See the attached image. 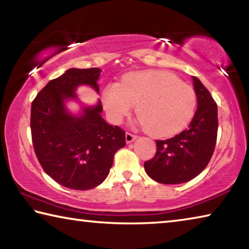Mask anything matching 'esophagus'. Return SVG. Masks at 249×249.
<instances>
[{"label": "esophagus", "instance_id": "1", "mask_svg": "<svg viewBox=\"0 0 249 249\" xmlns=\"http://www.w3.org/2000/svg\"><path fill=\"white\" fill-rule=\"evenodd\" d=\"M136 136H135V135H133V134H130V133H126L125 134V140H126V142H127V144H130V142H133L135 140H136Z\"/></svg>", "mask_w": 249, "mask_h": 249}]
</instances>
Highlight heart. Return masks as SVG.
I'll use <instances>...</instances> for the list:
<instances>
[{
	"label": "heart",
	"mask_w": 249,
	"mask_h": 249,
	"mask_svg": "<svg viewBox=\"0 0 249 249\" xmlns=\"http://www.w3.org/2000/svg\"><path fill=\"white\" fill-rule=\"evenodd\" d=\"M108 120L120 124L136 105L138 122L155 137H169L190 123L196 112L193 88L163 70L140 71L124 75L121 83H109L102 91Z\"/></svg>",
	"instance_id": "heart-1"
}]
</instances>
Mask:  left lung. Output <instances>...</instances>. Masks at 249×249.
Returning <instances> with one entry per match:
<instances>
[{
    "instance_id": "left-lung-1",
    "label": "left lung",
    "mask_w": 249,
    "mask_h": 249,
    "mask_svg": "<svg viewBox=\"0 0 249 249\" xmlns=\"http://www.w3.org/2000/svg\"><path fill=\"white\" fill-rule=\"evenodd\" d=\"M197 107L188 129L166 141H157L155 157L144 163L146 174L159 183H183L201 174L215 148L217 107L209 90L192 77Z\"/></svg>"
}]
</instances>
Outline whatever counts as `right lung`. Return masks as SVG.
Listing matches in <instances>:
<instances>
[{
    "label": "right lung",
    "mask_w": 249,
    "mask_h": 249,
    "mask_svg": "<svg viewBox=\"0 0 249 249\" xmlns=\"http://www.w3.org/2000/svg\"><path fill=\"white\" fill-rule=\"evenodd\" d=\"M101 69L71 68L49 81L32 103L34 149L46 174L66 188L89 190L107 178L125 132L101 116L102 103L81 105L78 114L66 103L77 101L75 91L89 86L99 93Z\"/></svg>",
    "instance_id": "obj_1"
}]
</instances>
